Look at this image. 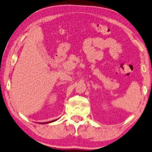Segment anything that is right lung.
<instances>
[{"instance_id":"1","label":"right lung","mask_w":152,"mask_h":152,"mask_svg":"<svg viewBox=\"0 0 152 152\" xmlns=\"http://www.w3.org/2000/svg\"><path fill=\"white\" fill-rule=\"evenodd\" d=\"M57 121V119H56V120H54V121H52L46 122V123H42V124H47V123H52V122H54V121ZM40 124H41V123H40Z\"/></svg>"}]
</instances>
